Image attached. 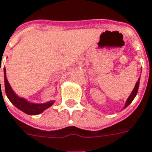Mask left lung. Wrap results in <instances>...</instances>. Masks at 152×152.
<instances>
[{
	"label": "left lung",
	"instance_id": "obj_1",
	"mask_svg": "<svg viewBox=\"0 0 152 152\" xmlns=\"http://www.w3.org/2000/svg\"><path fill=\"white\" fill-rule=\"evenodd\" d=\"M139 81H140V78H138V80L136 83V84H135V87L133 88V91L131 92V94L129 95V96L128 97L127 99V101H126L125 105H124V109H125L127 106H129V105L132 103V102L133 101V99L135 98V96H136L137 93V91H138V88H139Z\"/></svg>",
	"mask_w": 152,
	"mask_h": 152
}]
</instances>
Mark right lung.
<instances>
[{
  "label": "right lung",
  "mask_w": 152,
  "mask_h": 152,
  "mask_svg": "<svg viewBox=\"0 0 152 152\" xmlns=\"http://www.w3.org/2000/svg\"><path fill=\"white\" fill-rule=\"evenodd\" d=\"M6 70L4 68V79H5V90L7 97L10 100V102L15 106L16 108L20 110L23 112L26 113L30 115H36L42 113L47 110V108L50 107L53 105L55 101H49L45 103H33L27 101L26 99L20 97L11 88V86L8 83L7 78H6Z\"/></svg>",
  "instance_id": "1"
}]
</instances>
